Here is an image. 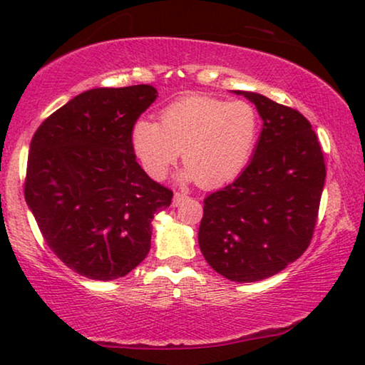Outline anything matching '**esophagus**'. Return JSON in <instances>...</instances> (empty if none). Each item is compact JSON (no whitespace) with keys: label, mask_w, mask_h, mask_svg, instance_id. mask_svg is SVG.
Returning a JSON list of instances; mask_svg holds the SVG:
<instances>
[{"label":"esophagus","mask_w":365,"mask_h":365,"mask_svg":"<svg viewBox=\"0 0 365 365\" xmlns=\"http://www.w3.org/2000/svg\"><path fill=\"white\" fill-rule=\"evenodd\" d=\"M186 199H187V196H184V194H181V192H174V196H173V206H174V207L181 206L182 201H186Z\"/></svg>","instance_id":"1"}]
</instances>
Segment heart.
I'll list each match as a JSON object with an SVG mask.
<instances>
[{
  "label": "heart",
  "instance_id": "b5f03b06",
  "mask_svg": "<svg viewBox=\"0 0 365 365\" xmlns=\"http://www.w3.org/2000/svg\"><path fill=\"white\" fill-rule=\"evenodd\" d=\"M261 121L247 101L191 94L161 111V124L139 119L131 129V146L144 171L163 179L182 154V181L204 189L231 182L251 161Z\"/></svg>",
  "mask_w": 365,
  "mask_h": 365
}]
</instances>
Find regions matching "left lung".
Returning <instances> with one entry per match:
<instances>
[{"label": "left lung", "instance_id": "8db88e82", "mask_svg": "<svg viewBox=\"0 0 365 365\" xmlns=\"http://www.w3.org/2000/svg\"><path fill=\"white\" fill-rule=\"evenodd\" d=\"M234 93L256 104L262 129L247 168L204 199L197 241L214 271L234 282H256L309 247L326 164L301 113L259 93Z\"/></svg>", "mask_w": 365, "mask_h": 365}]
</instances>
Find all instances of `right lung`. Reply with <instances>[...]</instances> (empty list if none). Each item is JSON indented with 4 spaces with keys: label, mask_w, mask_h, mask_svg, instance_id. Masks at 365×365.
I'll use <instances>...</instances> for the list:
<instances>
[{
    "label": "right lung",
    "mask_w": 365,
    "mask_h": 365,
    "mask_svg": "<svg viewBox=\"0 0 365 365\" xmlns=\"http://www.w3.org/2000/svg\"><path fill=\"white\" fill-rule=\"evenodd\" d=\"M158 98L149 84L94 88L54 111L29 144L24 197L44 241L74 272L113 281L151 249L173 191L136 161L131 129Z\"/></svg>",
    "instance_id": "obj_1"
}]
</instances>
